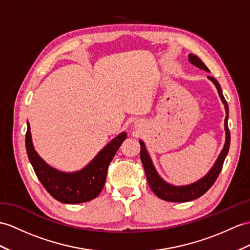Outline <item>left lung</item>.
I'll return each mask as SVG.
<instances>
[{"label": "left lung", "mask_w": 250, "mask_h": 250, "mask_svg": "<svg viewBox=\"0 0 250 250\" xmlns=\"http://www.w3.org/2000/svg\"><path fill=\"white\" fill-rule=\"evenodd\" d=\"M188 62H190L193 65L197 66V68L208 71L209 69L207 68L206 64L200 60L197 56L193 54L188 55ZM210 81L215 84V87L217 89L218 95H220L221 100L223 102V104L225 106V110H226V118H225V130H226V141H225V145L221 151L220 156L216 159L214 166L212 167L210 171L207 173L205 177L202 179H199L198 181L194 182V184L188 185V186H172L167 184V181H164L159 175H158L156 168L154 167L153 162H151L150 157L146 150L145 144L143 141L140 140V145H141V151H140V157H141V161L143 164L145 175H146V179H147L148 186L150 187L151 190L156 194V195L163 199L167 200V202H173V203H186V202H191V200L196 199L200 197L202 195L209 190V188L213 186L215 180L217 179L218 175H220L223 164L225 161V158H226L228 150H229V146H230V131L228 128V117H229V108L228 104L225 97L223 95L222 89L220 83L216 81L215 78H213L211 76H208Z\"/></svg>", "instance_id": "obj_1"}]
</instances>
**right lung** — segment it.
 <instances>
[{
    "label": "right lung",
    "mask_w": 250,
    "mask_h": 250,
    "mask_svg": "<svg viewBox=\"0 0 250 250\" xmlns=\"http://www.w3.org/2000/svg\"><path fill=\"white\" fill-rule=\"evenodd\" d=\"M122 132L112 139L88 166L81 171L65 173L48 166L35 150L27 121L25 146L30 164L38 179L51 195L63 204H81L95 198L104 188L108 167L126 139Z\"/></svg>",
    "instance_id": "add662e5"
}]
</instances>
